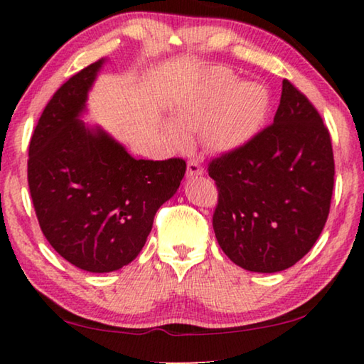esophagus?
Instances as JSON below:
<instances>
[{
  "label": "esophagus",
  "mask_w": 364,
  "mask_h": 364,
  "mask_svg": "<svg viewBox=\"0 0 364 364\" xmlns=\"http://www.w3.org/2000/svg\"><path fill=\"white\" fill-rule=\"evenodd\" d=\"M203 168L200 167V164H197L196 161H191L187 164V177H197L202 176Z\"/></svg>",
  "instance_id": "obj_1"
}]
</instances>
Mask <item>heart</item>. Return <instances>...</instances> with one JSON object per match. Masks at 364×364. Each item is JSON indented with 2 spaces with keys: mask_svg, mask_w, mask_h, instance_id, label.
I'll return each instance as SVG.
<instances>
[{
  "mask_svg": "<svg viewBox=\"0 0 364 364\" xmlns=\"http://www.w3.org/2000/svg\"><path fill=\"white\" fill-rule=\"evenodd\" d=\"M270 111V96L262 84L240 82L227 69H212L193 96L177 106L176 122L167 134L177 147L191 144V132H202L213 152H232L247 146L262 131Z\"/></svg>",
  "mask_w": 364,
  "mask_h": 364,
  "instance_id": "heart-1",
  "label": "heart"
}]
</instances>
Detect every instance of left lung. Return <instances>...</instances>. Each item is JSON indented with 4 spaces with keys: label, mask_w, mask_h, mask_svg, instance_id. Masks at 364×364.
Here are the masks:
<instances>
[{
    "label": "left lung",
    "mask_w": 364,
    "mask_h": 364,
    "mask_svg": "<svg viewBox=\"0 0 364 364\" xmlns=\"http://www.w3.org/2000/svg\"><path fill=\"white\" fill-rule=\"evenodd\" d=\"M218 203L213 232L223 253L248 272L275 273L301 260L330 213L335 161L315 106L283 79L272 126L208 164Z\"/></svg>",
    "instance_id": "obj_1"
}]
</instances>
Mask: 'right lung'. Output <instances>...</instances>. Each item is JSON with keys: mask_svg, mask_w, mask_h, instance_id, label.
Returning <instances> with one entry per match:
<instances>
[{"mask_svg": "<svg viewBox=\"0 0 364 364\" xmlns=\"http://www.w3.org/2000/svg\"><path fill=\"white\" fill-rule=\"evenodd\" d=\"M104 59L69 77L44 107L29 142L28 183L39 227L64 260L107 273L131 263L159 207L177 192L183 159H134L79 116Z\"/></svg>", "mask_w": 364, "mask_h": 364, "instance_id": "add662e5", "label": "right lung"}]
</instances>
